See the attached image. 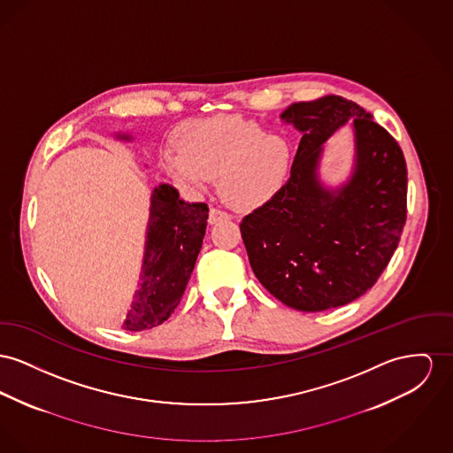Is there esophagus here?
Segmentation results:
<instances>
[{
	"mask_svg": "<svg viewBox=\"0 0 453 453\" xmlns=\"http://www.w3.org/2000/svg\"><path fill=\"white\" fill-rule=\"evenodd\" d=\"M225 219H230V214L223 210H218V208H211L210 210V223L216 225L219 221H225Z\"/></svg>",
	"mask_w": 453,
	"mask_h": 453,
	"instance_id": "34e87169",
	"label": "esophagus"
}]
</instances>
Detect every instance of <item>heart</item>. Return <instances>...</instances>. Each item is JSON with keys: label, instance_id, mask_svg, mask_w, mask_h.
I'll list each match as a JSON object with an SVG mask.
<instances>
[{"label": "heart", "instance_id": "b5f03b06", "mask_svg": "<svg viewBox=\"0 0 453 453\" xmlns=\"http://www.w3.org/2000/svg\"><path fill=\"white\" fill-rule=\"evenodd\" d=\"M177 148L159 152L168 175L190 188L219 177V194L235 210H256L283 187L290 148L280 135L239 117H211L183 123Z\"/></svg>", "mask_w": 453, "mask_h": 453}]
</instances>
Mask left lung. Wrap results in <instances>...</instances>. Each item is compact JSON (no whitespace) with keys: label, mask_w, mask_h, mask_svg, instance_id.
<instances>
[{"label":"left lung","mask_w":453,"mask_h":453,"mask_svg":"<svg viewBox=\"0 0 453 453\" xmlns=\"http://www.w3.org/2000/svg\"><path fill=\"white\" fill-rule=\"evenodd\" d=\"M280 120L301 134L290 179L247 214L242 239L261 285L285 305L318 312L359 299L392 259L407 218V166L392 135L342 96L294 103ZM349 123L348 177L324 180V144Z\"/></svg>","instance_id":"1"}]
</instances>
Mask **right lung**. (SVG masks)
<instances>
[{
	"mask_svg": "<svg viewBox=\"0 0 453 453\" xmlns=\"http://www.w3.org/2000/svg\"><path fill=\"white\" fill-rule=\"evenodd\" d=\"M115 137L134 141L127 132H115ZM208 216L206 203H185L170 183L152 188L139 285L125 312L123 330H151L177 309L201 252Z\"/></svg>",
	"mask_w": 453,
	"mask_h": 453,
	"instance_id": "add662e5",
	"label": "right lung"
}]
</instances>
